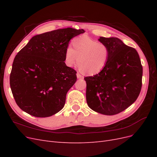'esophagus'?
<instances>
[{
    "label": "esophagus",
    "mask_w": 157,
    "mask_h": 157,
    "mask_svg": "<svg viewBox=\"0 0 157 157\" xmlns=\"http://www.w3.org/2000/svg\"><path fill=\"white\" fill-rule=\"evenodd\" d=\"M77 77L78 78H84L83 76L81 75H80V74L78 73H77Z\"/></svg>",
    "instance_id": "1"
}]
</instances>
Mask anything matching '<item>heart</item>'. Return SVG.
<instances>
[{"mask_svg":"<svg viewBox=\"0 0 157 157\" xmlns=\"http://www.w3.org/2000/svg\"><path fill=\"white\" fill-rule=\"evenodd\" d=\"M72 44L73 48L68 46L65 51L66 63L70 67L77 61L79 69L87 75L98 73L105 67L109 57L105 44L86 36L75 38Z\"/></svg>","mask_w":157,"mask_h":157,"instance_id":"heart-1","label":"heart"}]
</instances>
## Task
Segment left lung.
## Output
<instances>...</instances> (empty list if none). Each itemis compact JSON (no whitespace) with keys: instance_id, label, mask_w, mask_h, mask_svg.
Returning a JSON list of instances; mask_svg holds the SVG:
<instances>
[{"instance_id":"left-lung-1","label":"left lung","mask_w":157,"mask_h":157,"mask_svg":"<svg viewBox=\"0 0 157 157\" xmlns=\"http://www.w3.org/2000/svg\"><path fill=\"white\" fill-rule=\"evenodd\" d=\"M109 50L105 67L98 74L85 77L86 101L93 111L114 115L130 106L138 97L143 68L137 51L116 37L100 36Z\"/></svg>"}]
</instances>
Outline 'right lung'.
Instances as JSON below:
<instances>
[{"instance_id":"add662e5","label":"right lung","mask_w":157,"mask_h":157,"mask_svg":"<svg viewBox=\"0 0 157 157\" xmlns=\"http://www.w3.org/2000/svg\"><path fill=\"white\" fill-rule=\"evenodd\" d=\"M83 29L68 27L32 37L13 59L10 77L20 108L36 117H48L62 109L66 95L77 81L76 71L66 65L65 51Z\"/></svg>"}]
</instances>
